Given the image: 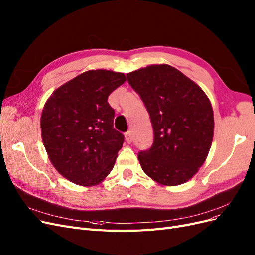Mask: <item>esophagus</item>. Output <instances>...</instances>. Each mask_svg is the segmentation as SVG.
I'll return each instance as SVG.
<instances>
[{
	"label": "esophagus",
	"mask_w": 255,
	"mask_h": 255,
	"mask_svg": "<svg viewBox=\"0 0 255 255\" xmlns=\"http://www.w3.org/2000/svg\"><path fill=\"white\" fill-rule=\"evenodd\" d=\"M125 138H126V140H127V143H131V142H132V131L128 130L127 132L125 133Z\"/></svg>",
	"instance_id": "1"
}]
</instances>
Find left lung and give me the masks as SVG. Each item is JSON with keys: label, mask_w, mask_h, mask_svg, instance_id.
Returning a JSON list of instances; mask_svg holds the SVG:
<instances>
[{"label": "left lung", "mask_w": 255, "mask_h": 255, "mask_svg": "<svg viewBox=\"0 0 255 255\" xmlns=\"http://www.w3.org/2000/svg\"><path fill=\"white\" fill-rule=\"evenodd\" d=\"M153 128V144L138 152L144 172L155 182H187L204 164L213 138L209 99L200 86L170 65H151L127 73Z\"/></svg>", "instance_id": "obj_1"}]
</instances>
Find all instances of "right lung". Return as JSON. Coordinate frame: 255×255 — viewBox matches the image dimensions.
<instances>
[{"mask_svg":"<svg viewBox=\"0 0 255 255\" xmlns=\"http://www.w3.org/2000/svg\"><path fill=\"white\" fill-rule=\"evenodd\" d=\"M124 73L90 70L62 85L46 102L42 138L54 168L70 182L93 186L112 170L124 135L113 128L109 94Z\"/></svg>","mask_w":255,"mask_h":255,"instance_id":"add662e5","label":"right lung"}]
</instances>
